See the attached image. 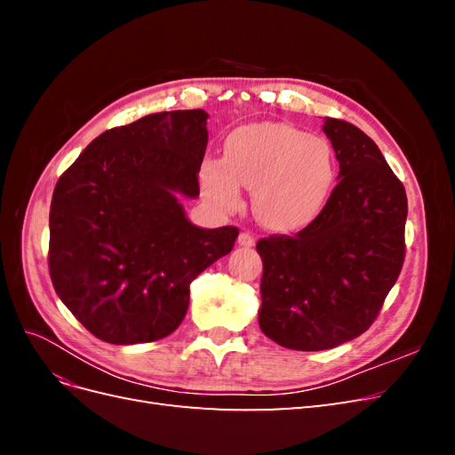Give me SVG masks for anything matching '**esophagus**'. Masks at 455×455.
Returning a JSON list of instances; mask_svg holds the SVG:
<instances>
[{
	"instance_id": "esophagus-1",
	"label": "esophagus",
	"mask_w": 455,
	"mask_h": 455,
	"mask_svg": "<svg viewBox=\"0 0 455 455\" xmlns=\"http://www.w3.org/2000/svg\"><path fill=\"white\" fill-rule=\"evenodd\" d=\"M237 243H239L241 246H244V249H249V246H254V244H256V237L252 235L251 231H243L241 235H239V239H237Z\"/></svg>"
}]
</instances>
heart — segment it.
<instances>
[{"label":"heart","instance_id":"obj_1","mask_svg":"<svg viewBox=\"0 0 455 455\" xmlns=\"http://www.w3.org/2000/svg\"><path fill=\"white\" fill-rule=\"evenodd\" d=\"M336 176L332 149L316 136L286 123H254L233 131L224 161L201 167L204 196L231 212L243 203L241 186L252 189L254 212L275 231H296L319 216Z\"/></svg>","mask_w":455,"mask_h":455}]
</instances>
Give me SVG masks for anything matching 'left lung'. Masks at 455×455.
Segmentation results:
<instances>
[{"mask_svg": "<svg viewBox=\"0 0 455 455\" xmlns=\"http://www.w3.org/2000/svg\"><path fill=\"white\" fill-rule=\"evenodd\" d=\"M339 163L323 211L294 237L259 239L264 261L258 323L279 346L323 351L371 326L404 264L408 201L376 142L324 117Z\"/></svg>", "mask_w": 455, "mask_h": 455, "instance_id": "1", "label": "left lung"}]
</instances>
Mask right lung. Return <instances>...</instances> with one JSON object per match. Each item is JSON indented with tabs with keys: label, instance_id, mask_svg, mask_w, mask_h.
<instances>
[{
	"label": "right lung",
	"instance_id": "obj_1",
	"mask_svg": "<svg viewBox=\"0 0 455 455\" xmlns=\"http://www.w3.org/2000/svg\"><path fill=\"white\" fill-rule=\"evenodd\" d=\"M206 117L176 109L109 129L52 191L51 281L102 341L132 346L172 334L191 281L235 244L237 228H197L178 201L199 196Z\"/></svg>",
	"mask_w": 455,
	"mask_h": 455
}]
</instances>
